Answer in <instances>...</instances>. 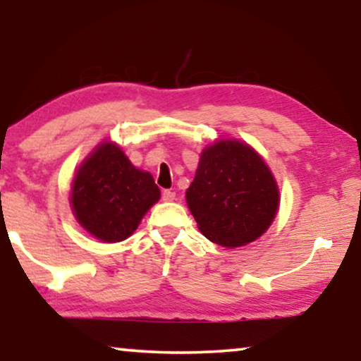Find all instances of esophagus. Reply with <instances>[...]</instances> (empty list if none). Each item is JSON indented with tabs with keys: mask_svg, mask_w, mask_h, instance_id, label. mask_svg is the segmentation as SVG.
<instances>
[{
	"mask_svg": "<svg viewBox=\"0 0 361 361\" xmlns=\"http://www.w3.org/2000/svg\"><path fill=\"white\" fill-rule=\"evenodd\" d=\"M162 200H164V202H174L176 200V192L164 190V192H162Z\"/></svg>",
	"mask_w": 361,
	"mask_h": 361,
	"instance_id": "esophagus-1",
	"label": "esophagus"
}]
</instances>
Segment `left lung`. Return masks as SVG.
Masks as SVG:
<instances>
[{
	"label": "left lung",
	"instance_id": "8db88e82",
	"mask_svg": "<svg viewBox=\"0 0 361 361\" xmlns=\"http://www.w3.org/2000/svg\"><path fill=\"white\" fill-rule=\"evenodd\" d=\"M185 200L205 238L236 248L269 228L279 209V189L250 145L216 140L202 151Z\"/></svg>",
	"mask_w": 361,
	"mask_h": 361
}]
</instances>
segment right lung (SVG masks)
<instances>
[{
    "mask_svg": "<svg viewBox=\"0 0 361 361\" xmlns=\"http://www.w3.org/2000/svg\"><path fill=\"white\" fill-rule=\"evenodd\" d=\"M161 199L149 172L131 164L121 147L103 141L73 176L71 207L78 224L97 240H126Z\"/></svg>",
    "mask_w": 361,
    "mask_h": 361,
    "instance_id": "add662e5",
    "label": "right lung"
}]
</instances>
